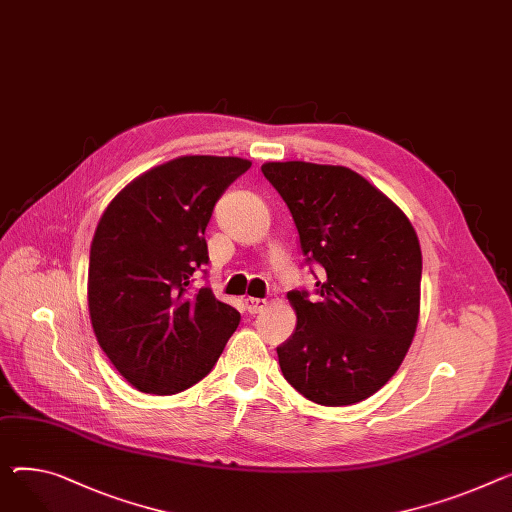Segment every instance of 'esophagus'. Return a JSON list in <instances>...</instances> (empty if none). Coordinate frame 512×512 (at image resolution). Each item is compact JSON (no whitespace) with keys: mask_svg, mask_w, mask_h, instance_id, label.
<instances>
[{"mask_svg":"<svg viewBox=\"0 0 512 512\" xmlns=\"http://www.w3.org/2000/svg\"><path fill=\"white\" fill-rule=\"evenodd\" d=\"M267 306V300H263V298H245V311L249 313V315H257V313H261L263 309Z\"/></svg>","mask_w":512,"mask_h":512,"instance_id":"esophagus-1","label":"esophagus"}]
</instances>
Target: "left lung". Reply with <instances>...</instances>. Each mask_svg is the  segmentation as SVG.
<instances>
[{
    "label": "left lung",
    "mask_w": 512,
    "mask_h": 512,
    "mask_svg": "<svg viewBox=\"0 0 512 512\" xmlns=\"http://www.w3.org/2000/svg\"><path fill=\"white\" fill-rule=\"evenodd\" d=\"M294 218L306 263L325 274L315 296L288 292L296 329L278 348L284 379L306 399L339 407L377 393L418 327L422 251L395 203L346 166L265 162Z\"/></svg>",
    "instance_id": "obj_1"
}]
</instances>
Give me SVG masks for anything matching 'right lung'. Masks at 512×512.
Returning a JSON list of instances; mask_svg holds the SVG:
<instances>
[{
	"instance_id": "obj_1",
	"label": "right lung",
	"mask_w": 512,
	"mask_h": 512,
	"mask_svg": "<svg viewBox=\"0 0 512 512\" xmlns=\"http://www.w3.org/2000/svg\"><path fill=\"white\" fill-rule=\"evenodd\" d=\"M251 168L236 156H181L150 168L102 214L88 267L98 344L142 393L175 395L218 362L241 313L210 288L191 292L208 263L216 201Z\"/></svg>"
}]
</instances>
